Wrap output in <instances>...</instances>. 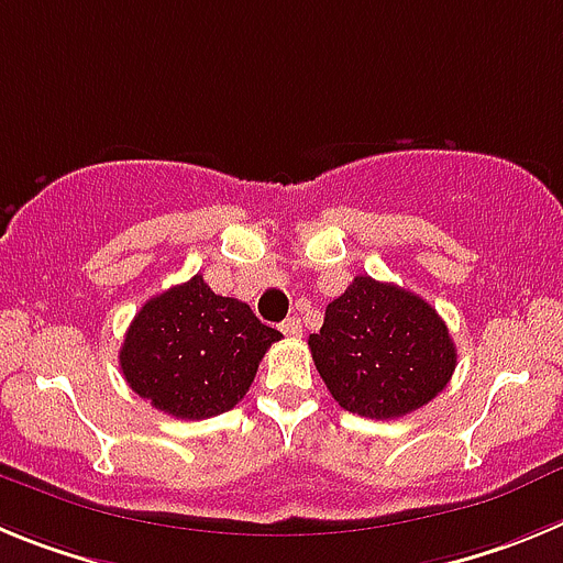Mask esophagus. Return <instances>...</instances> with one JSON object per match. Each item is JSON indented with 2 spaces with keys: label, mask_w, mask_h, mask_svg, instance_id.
I'll list each match as a JSON object with an SVG mask.
<instances>
[{
  "label": "esophagus",
  "mask_w": 563,
  "mask_h": 563,
  "mask_svg": "<svg viewBox=\"0 0 563 563\" xmlns=\"http://www.w3.org/2000/svg\"><path fill=\"white\" fill-rule=\"evenodd\" d=\"M280 331L286 333V336L297 339V336H302V322L297 317H291V319H286V322H283Z\"/></svg>",
  "instance_id": "34e87169"
}]
</instances>
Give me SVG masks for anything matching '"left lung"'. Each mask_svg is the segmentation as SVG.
Masks as SVG:
<instances>
[{"label":"left lung","mask_w":563,"mask_h":563,"mask_svg":"<svg viewBox=\"0 0 563 563\" xmlns=\"http://www.w3.org/2000/svg\"><path fill=\"white\" fill-rule=\"evenodd\" d=\"M308 347L333 401L376 420L432 401L457 364L449 328L427 300L367 275L353 277L342 297L328 302Z\"/></svg>","instance_id":"obj_1"}]
</instances>
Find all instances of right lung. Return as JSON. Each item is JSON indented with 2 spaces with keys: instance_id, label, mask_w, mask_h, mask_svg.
I'll list each match as a JSON object with an SVG mask.
<instances>
[{
  "instance_id": "right-lung-1",
  "label": "right lung",
  "mask_w": 563,
  "mask_h": 563,
  "mask_svg": "<svg viewBox=\"0 0 563 563\" xmlns=\"http://www.w3.org/2000/svg\"><path fill=\"white\" fill-rule=\"evenodd\" d=\"M280 336L246 302L221 297L196 275L140 308L120 347V369L159 412L205 420L244 398L263 353Z\"/></svg>"
}]
</instances>
